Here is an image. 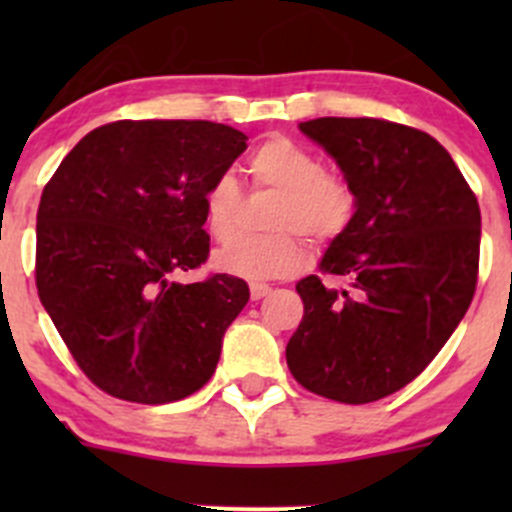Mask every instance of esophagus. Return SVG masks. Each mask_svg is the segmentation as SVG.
I'll return each mask as SVG.
<instances>
[{
  "label": "esophagus",
  "instance_id": "obj_1",
  "mask_svg": "<svg viewBox=\"0 0 512 512\" xmlns=\"http://www.w3.org/2000/svg\"><path fill=\"white\" fill-rule=\"evenodd\" d=\"M270 285H262V282H255V285H250V297L255 299H262V297H267V294H270Z\"/></svg>",
  "mask_w": 512,
  "mask_h": 512
}]
</instances>
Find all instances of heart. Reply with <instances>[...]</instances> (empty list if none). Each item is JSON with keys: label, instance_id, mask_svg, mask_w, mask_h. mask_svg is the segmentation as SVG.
Wrapping results in <instances>:
<instances>
[{"label": "heart", "instance_id": "1", "mask_svg": "<svg viewBox=\"0 0 512 512\" xmlns=\"http://www.w3.org/2000/svg\"><path fill=\"white\" fill-rule=\"evenodd\" d=\"M252 180L282 193L277 208V235L242 237L215 252V267L247 282L289 277L307 265V247L294 235L299 230L312 240L337 237L354 215V195L342 180L324 173L312 151L289 138H270L247 160ZM240 185L232 175H220L205 193V220L210 235L227 242L237 232Z\"/></svg>", "mask_w": 512, "mask_h": 512}]
</instances>
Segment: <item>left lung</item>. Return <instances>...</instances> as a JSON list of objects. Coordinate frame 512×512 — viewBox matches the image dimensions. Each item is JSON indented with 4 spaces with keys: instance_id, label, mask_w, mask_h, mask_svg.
Returning a JSON list of instances; mask_svg holds the SVG:
<instances>
[{
    "instance_id": "1",
    "label": "left lung",
    "mask_w": 512,
    "mask_h": 512,
    "mask_svg": "<svg viewBox=\"0 0 512 512\" xmlns=\"http://www.w3.org/2000/svg\"><path fill=\"white\" fill-rule=\"evenodd\" d=\"M299 131L322 146L354 195L349 225L317 275L297 282L304 317L287 366L304 389L369 404L404 389L441 352L471 307L480 208L451 153L428 133L379 118H314Z\"/></svg>"
}]
</instances>
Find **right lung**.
Segmentation results:
<instances>
[{"label": "right lung", "mask_w": 512, "mask_h": 512, "mask_svg": "<svg viewBox=\"0 0 512 512\" xmlns=\"http://www.w3.org/2000/svg\"><path fill=\"white\" fill-rule=\"evenodd\" d=\"M210 121H116L61 160L36 213V289L106 394L168 404L208 384L250 299L245 280L183 285L210 252L205 193L247 148Z\"/></svg>", "instance_id": "1"}]
</instances>
